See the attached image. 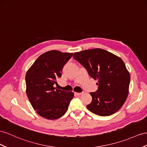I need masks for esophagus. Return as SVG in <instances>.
Masks as SVG:
<instances>
[{"mask_svg":"<svg viewBox=\"0 0 147 147\" xmlns=\"http://www.w3.org/2000/svg\"><path fill=\"white\" fill-rule=\"evenodd\" d=\"M75 94H76V96H81L82 94V93H80V92H75Z\"/></svg>","mask_w":147,"mask_h":147,"instance_id":"obj_1","label":"esophagus"}]
</instances>
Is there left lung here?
Instances as JSON below:
<instances>
[{
	"label": "left lung",
	"instance_id": "obj_1",
	"mask_svg": "<svg viewBox=\"0 0 147 147\" xmlns=\"http://www.w3.org/2000/svg\"><path fill=\"white\" fill-rule=\"evenodd\" d=\"M73 58L87 69L90 76L97 80L98 89L90 92L92 100L88 109L100 116L117 112L127 98L130 81L123 60L100 48L76 52Z\"/></svg>",
	"mask_w": 147,
	"mask_h": 147
}]
</instances>
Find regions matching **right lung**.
<instances>
[{"mask_svg":"<svg viewBox=\"0 0 147 147\" xmlns=\"http://www.w3.org/2000/svg\"><path fill=\"white\" fill-rule=\"evenodd\" d=\"M73 53L51 50L41 55L26 73V93L36 113L54 120L62 117L74 97L73 92L56 89V79L61 77L63 66Z\"/></svg>","mask_w":147,"mask_h":147,"instance_id":"obj_1","label":"right lung"}]
</instances>
